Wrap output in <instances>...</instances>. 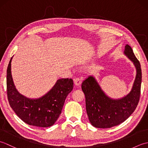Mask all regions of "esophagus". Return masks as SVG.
Instances as JSON below:
<instances>
[{"label": "esophagus", "instance_id": "34e87169", "mask_svg": "<svg viewBox=\"0 0 148 148\" xmlns=\"http://www.w3.org/2000/svg\"><path fill=\"white\" fill-rule=\"evenodd\" d=\"M74 82L76 86H79L81 84V82H82V79H81V78H79V77L74 78Z\"/></svg>", "mask_w": 148, "mask_h": 148}]
</instances>
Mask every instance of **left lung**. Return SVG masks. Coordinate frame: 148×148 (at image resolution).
<instances>
[{"label": "left lung", "instance_id": "left-lung-1", "mask_svg": "<svg viewBox=\"0 0 148 148\" xmlns=\"http://www.w3.org/2000/svg\"><path fill=\"white\" fill-rule=\"evenodd\" d=\"M124 54L134 63L137 71L132 88L128 95L118 99L110 98L92 76L82 83L87 114L91 124L96 128H111L121 123L132 114L139 103L142 81L140 62L128 45L125 46Z\"/></svg>", "mask_w": 148, "mask_h": 148}]
</instances>
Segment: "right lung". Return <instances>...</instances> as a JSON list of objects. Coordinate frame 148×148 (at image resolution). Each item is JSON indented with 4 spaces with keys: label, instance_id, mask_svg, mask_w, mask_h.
Returning <instances> with one entry per match:
<instances>
[{
    "label": "right lung",
    "instance_id": "1",
    "mask_svg": "<svg viewBox=\"0 0 148 148\" xmlns=\"http://www.w3.org/2000/svg\"><path fill=\"white\" fill-rule=\"evenodd\" d=\"M7 69V94L11 108L22 121L39 127L54 125L61 114L66 97L73 89L72 79H60L42 97L30 99L19 93L11 75V60Z\"/></svg>",
    "mask_w": 148,
    "mask_h": 148
}]
</instances>
